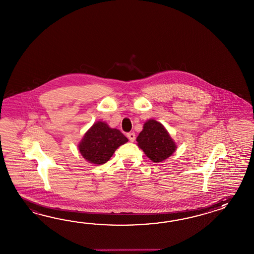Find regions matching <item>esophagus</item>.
Listing matches in <instances>:
<instances>
[{"instance_id": "34e87169", "label": "esophagus", "mask_w": 254, "mask_h": 254, "mask_svg": "<svg viewBox=\"0 0 254 254\" xmlns=\"http://www.w3.org/2000/svg\"><path fill=\"white\" fill-rule=\"evenodd\" d=\"M127 137L129 138L130 142H134V140H135V133L134 132H129L127 134Z\"/></svg>"}]
</instances>
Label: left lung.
<instances>
[{
  "label": "left lung",
  "mask_w": 254,
  "mask_h": 254,
  "mask_svg": "<svg viewBox=\"0 0 254 254\" xmlns=\"http://www.w3.org/2000/svg\"><path fill=\"white\" fill-rule=\"evenodd\" d=\"M136 141L148 158L159 163L171 156L177 145L164 125L155 120H149L143 124V129Z\"/></svg>",
  "instance_id": "left-lung-1"
}]
</instances>
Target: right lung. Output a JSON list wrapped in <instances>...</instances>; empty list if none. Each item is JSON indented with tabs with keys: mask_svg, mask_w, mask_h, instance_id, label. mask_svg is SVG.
<instances>
[{
	"mask_svg": "<svg viewBox=\"0 0 254 254\" xmlns=\"http://www.w3.org/2000/svg\"><path fill=\"white\" fill-rule=\"evenodd\" d=\"M127 142L128 139L120 130L110 128L103 122H97L85 133L78 144V150L89 163L103 165L119 146Z\"/></svg>",
	"mask_w": 254,
	"mask_h": 254,
	"instance_id": "obj_1",
	"label": "right lung"
}]
</instances>
